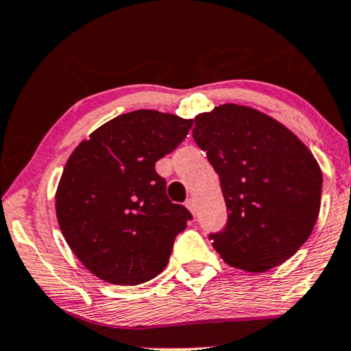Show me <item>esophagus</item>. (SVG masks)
<instances>
[{
	"mask_svg": "<svg viewBox=\"0 0 351 351\" xmlns=\"http://www.w3.org/2000/svg\"><path fill=\"white\" fill-rule=\"evenodd\" d=\"M184 206L189 209V213L193 214V216H196L197 214V208H196V202H194L193 197H189V199H186V202H184Z\"/></svg>",
	"mask_w": 351,
	"mask_h": 351,
	"instance_id": "esophagus-1",
	"label": "esophagus"
}]
</instances>
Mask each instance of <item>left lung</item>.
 <instances>
[{"instance_id": "left-lung-1", "label": "left lung", "mask_w": 351, "mask_h": 351, "mask_svg": "<svg viewBox=\"0 0 351 351\" xmlns=\"http://www.w3.org/2000/svg\"><path fill=\"white\" fill-rule=\"evenodd\" d=\"M193 138L219 175L229 213L209 235L221 258L248 273L285 263L320 210L322 171L312 152L281 122L232 103L197 114Z\"/></svg>"}]
</instances>
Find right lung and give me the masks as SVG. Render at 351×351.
<instances>
[{
  "mask_svg": "<svg viewBox=\"0 0 351 351\" xmlns=\"http://www.w3.org/2000/svg\"><path fill=\"white\" fill-rule=\"evenodd\" d=\"M193 119L138 109L114 117L73 150L55 193L71 252L99 280L135 286L167 267L189 210L173 204L155 163L184 141Z\"/></svg>",
  "mask_w": 351,
  "mask_h": 351,
  "instance_id": "right-lung-1",
  "label": "right lung"
}]
</instances>
